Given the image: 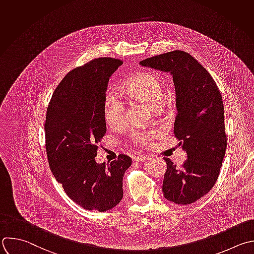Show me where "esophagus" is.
Listing matches in <instances>:
<instances>
[{"label":"esophagus","instance_id":"esophagus-1","mask_svg":"<svg viewBox=\"0 0 254 254\" xmlns=\"http://www.w3.org/2000/svg\"><path fill=\"white\" fill-rule=\"evenodd\" d=\"M149 156L148 155H136L135 157H133V160L135 161H142V160H146Z\"/></svg>","mask_w":254,"mask_h":254}]
</instances>
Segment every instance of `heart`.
<instances>
[{"mask_svg": "<svg viewBox=\"0 0 254 254\" xmlns=\"http://www.w3.org/2000/svg\"><path fill=\"white\" fill-rule=\"evenodd\" d=\"M122 93L133 100L142 102L152 109L158 108L165 97V88L162 80L151 72L137 74L122 88ZM103 115L106 123L112 128H120L126 124V110L124 104L114 95H109L103 105ZM156 135L153 131L134 130L131 140L136 144H146Z\"/></svg>", "mask_w": 254, "mask_h": 254, "instance_id": "1", "label": "heart"}]
</instances>
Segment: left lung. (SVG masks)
<instances>
[{
  "instance_id": "left-lung-1",
  "label": "left lung",
  "mask_w": 254,
  "mask_h": 254,
  "mask_svg": "<svg viewBox=\"0 0 254 254\" xmlns=\"http://www.w3.org/2000/svg\"><path fill=\"white\" fill-rule=\"evenodd\" d=\"M139 64L174 77L178 109L174 132L182 140L187 159L178 168L164 157L162 191L167 200L190 204L213 188L225 155L227 140L219 90L210 73L187 52H168Z\"/></svg>"
}]
</instances>
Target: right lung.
<instances>
[{
  "label": "right lung",
  "mask_w": 254,
  "mask_h": 254,
  "mask_svg": "<svg viewBox=\"0 0 254 254\" xmlns=\"http://www.w3.org/2000/svg\"><path fill=\"white\" fill-rule=\"evenodd\" d=\"M123 61L100 58L70 70L47 110L46 149L51 171L67 196L87 210L106 211L123 198V179L131 159L98 163V143L107 131L103 105L111 75Z\"/></svg>",
  "instance_id": "1"
}]
</instances>
